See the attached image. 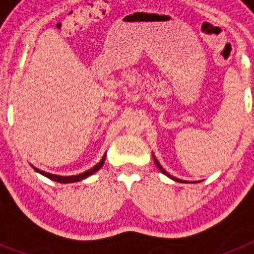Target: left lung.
Listing matches in <instances>:
<instances>
[{"label":"left lung","instance_id":"obj_1","mask_svg":"<svg viewBox=\"0 0 254 254\" xmlns=\"http://www.w3.org/2000/svg\"><path fill=\"white\" fill-rule=\"evenodd\" d=\"M152 156H154V155H152ZM154 161H155V164H156V167L159 168V170H160V172L163 173V174H165V176H167V177H169V178H172L173 181H177V182H181V183H183V181H182V179H178V178H176V177L170 176V174H169V173H168V172H165V170H164V168L161 167L160 164H159V161L156 160V158H155V156H154ZM185 183H187V182L185 181Z\"/></svg>","mask_w":254,"mask_h":254}]
</instances>
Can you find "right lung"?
Listing matches in <instances>:
<instances>
[{
    "mask_svg": "<svg viewBox=\"0 0 254 254\" xmlns=\"http://www.w3.org/2000/svg\"><path fill=\"white\" fill-rule=\"evenodd\" d=\"M104 161H105V154H104V156H103L102 160H100L99 163L96 164L95 167L91 168V169L86 170V172L81 173V174H77V176H67V177L57 176V174H51V173L43 172V170L38 169V168H35V167H33V168H34L35 172L40 173V174H43V176L47 177V178L52 179V181H55V182H58V183H73V182L82 181V179L87 178V177H90L91 174H94V173H95V172H98V170H99L100 168L103 167V164H104Z\"/></svg>",
    "mask_w": 254,
    "mask_h": 254,
    "instance_id": "right-lung-1",
    "label": "right lung"
}]
</instances>
